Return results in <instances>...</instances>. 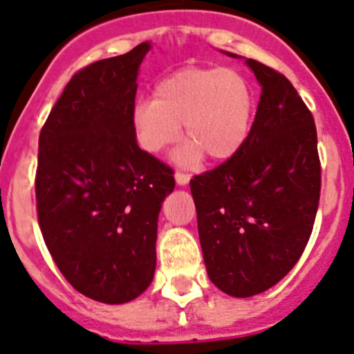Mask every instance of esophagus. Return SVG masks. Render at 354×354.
<instances>
[{"mask_svg":"<svg viewBox=\"0 0 354 354\" xmlns=\"http://www.w3.org/2000/svg\"><path fill=\"white\" fill-rule=\"evenodd\" d=\"M174 180H176L178 185H187V183H189V180H191V174L178 171L176 174H174Z\"/></svg>","mask_w":354,"mask_h":354,"instance_id":"34e87169","label":"esophagus"}]
</instances>
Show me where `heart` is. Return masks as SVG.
I'll return each instance as SVG.
<instances>
[{
	"label": "heart",
	"instance_id": "obj_1",
	"mask_svg": "<svg viewBox=\"0 0 354 354\" xmlns=\"http://www.w3.org/2000/svg\"><path fill=\"white\" fill-rule=\"evenodd\" d=\"M255 91L241 71L223 66H187L163 77L154 99L133 108V133L145 153L158 154L176 144L182 124L189 142L178 160L196 162L207 154L225 162L239 153L250 135Z\"/></svg>",
	"mask_w": 354,
	"mask_h": 354
}]
</instances>
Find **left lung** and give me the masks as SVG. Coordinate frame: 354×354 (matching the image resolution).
<instances>
[{"mask_svg":"<svg viewBox=\"0 0 354 354\" xmlns=\"http://www.w3.org/2000/svg\"><path fill=\"white\" fill-rule=\"evenodd\" d=\"M246 62L263 86L250 135L191 180L207 273L232 297L266 292L295 266L320 200L313 115L283 73Z\"/></svg>","mask_w":354,"mask_h":354,"instance_id":"1","label":"left lung"}]
</instances>
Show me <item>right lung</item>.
Here are the masks:
<instances>
[{"label": "right lung", "mask_w": 354, "mask_h": 354, "mask_svg": "<svg viewBox=\"0 0 354 354\" xmlns=\"http://www.w3.org/2000/svg\"><path fill=\"white\" fill-rule=\"evenodd\" d=\"M149 43L71 77L39 135L35 201L43 239L68 283L106 304L145 292L162 201L174 171L138 147L136 75Z\"/></svg>", "instance_id": "obj_1"}]
</instances>
